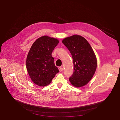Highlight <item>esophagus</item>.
Listing matches in <instances>:
<instances>
[{
  "label": "esophagus",
  "mask_w": 120,
  "mask_h": 120,
  "mask_svg": "<svg viewBox=\"0 0 120 120\" xmlns=\"http://www.w3.org/2000/svg\"><path fill=\"white\" fill-rule=\"evenodd\" d=\"M59 71H60V72H61V71H63V68L62 67H59Z\"/></svg>",
  "instance_id": "1"
}]
</instances>
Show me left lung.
<instances>
[{
  "label": "left lung",
  "instance_id": "obj_1",
  "mask_svg": "<svg viewBox=\"0 0 120 120\" xmlns=\"http://www.w3.org/2000/svg\"><path fill=\"white\" fill-rule=\"evenodd\" d=\"M73 59L74 71L69 78L75 87L85 86L91 79L97 68L96 55L89 43L79 35L65 38L62 41Z\"/></svg>",
  "mask_w": 120,
  "mask_h": 120
}]
</instances>
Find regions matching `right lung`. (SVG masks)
Returning <instances> with one entry per match:
<instances>
[{
  "instance_id": "right-lung-1",
  "label": "right lung",
  "mask_w": 120,
  "mask_h": 120,
  "mask_svg": "<svg viewBox=\"0 0 120 120\" xmlns=\"http://www.w3.org/2000/svg\"><path fill=\"white\" fill-rule=\"evenodd\" d=\"M59 40L48 36H43L36 40L28 54L26 68L33 82L39 86H46L51 83L59 72L52 55Z\"/></svg>"
}]
</instances>
